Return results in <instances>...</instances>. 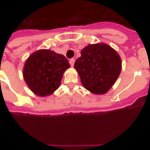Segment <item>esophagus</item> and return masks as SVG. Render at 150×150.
Segmentation results:
<instances>
[{
  "label": "esophagus",
  "instance_id": "obj_1",
  "mask_svg": "<svg viewBox=\"0 0 150 150\" xmlns=\"http://www.w3.org/2000/svg\"><path fill=\"white\" fill-rule=\"evenodd\" d=\"M69 62H70V64H71V67H73V66L74 65V62H75V59H70V61H69Z\"/></svg>",
  "mask_w": 150,
  "mask_h": 150
}]
</instances>
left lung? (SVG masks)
I'll list each match as a JSON object with an SVG mask.
<instances>
[{"label":"left lung","instance_id":"left-lung-1","mask_svg":"<svg viewBox=\"0 0 150 150\" xmlns=\"http://www.w3.org/2000/svg\"><path fill=\"white\" fill-rule=\"evenodd\" d=\"M83 86L96 95L107 93L114 85L122 70L121 58L109 45L86 46L74 63Z\"/></svg>","mask_w":150,"mask_h":150}]
</instances>
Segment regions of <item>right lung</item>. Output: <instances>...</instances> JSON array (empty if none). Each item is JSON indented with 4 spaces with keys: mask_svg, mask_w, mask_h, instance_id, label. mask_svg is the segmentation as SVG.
I'll return each instance as SVG.
<instances>
[{
    "mask_svg": "<svg viewBox=\"0 0 150 150\" xmlns=\"http://www.w3.org/2000/svg\"><path fill=\"white\" fill-rule=\"evenodd\" d=\"M69 67L68 61L63 55L50 50H38L25 63L24 79L35 95L47 96L59 88L64 72Z\"/></svg>",
    "mask_w": 150,
    "mask_h": 150,
    "instance_id": "right-lung-1",
    "label": "right lung"
}]
</instances>
